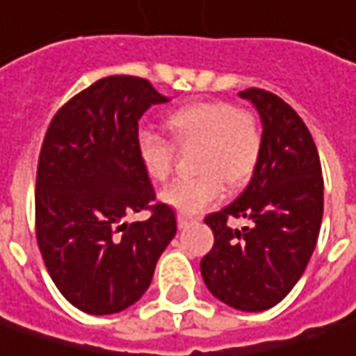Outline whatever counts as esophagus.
I'll list each match as a JSON object with an SVG mask.
<instances>
[{
  "mask_svg": "<svg viewBox=\"0 0 356 356\" xmlns=\"http://www.w3.org/2000/svg\"><path fill=\"white\" fill-rule=\"evenodd\" d=\"M195 221V218H189V216H185V213H179L177 216V225L181 229H185V227H189L191 223Z\"/></svg>",
  "mask_w": 356,
  "mask_h": 356,
  "instance_id": "esophagus-1",
  "label": "esophagus"
}]
</instances>
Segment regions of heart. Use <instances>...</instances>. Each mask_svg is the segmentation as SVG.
I'll return each mask as SVG.
<instances>
[{
  "mask_svg": "<svg viewBox=\"0 0 356 356\" xmlns=\"http://www.w3.org/2000/svg\"><path fill=\"white\" fill-rule=\"evenodd\" d=\"M169 138L143 131L136 136L140 167L153 181H167L177 149H195L193 169L199 177L181 179L163 189L161 199L185 216H197L223 197L225 183L240 187L258 169L264 135L258 116L227 100H203L181 106L165 118Z\"/></svg>",
  "mask_w": 356,
  "mask_h": 356,
  "instance_id": "obj_1",
  "label": "heart"
}]
</instances>
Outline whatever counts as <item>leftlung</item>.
<instances>
[{"label":"left lung","instance_id":"obj_1","mask_svg":"<svg viewBox=\"0 0 356 356\" xmlns=\"http://www.w3.org/2000/svg\"><path fill=\"white\" fill-rule=\"evenodd\" d=\"M240 96L261 116V157L240 197L205 218L216 241L201 260V276L221 302L261 312L284 300L314 252L323 223V169L310 131L290 104L261 88ZM234 219L248 225L234 228Z\"/></svg>","mask_w":356,"mask_h":356}]
</instances>
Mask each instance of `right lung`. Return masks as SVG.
<instances>
[{"label":"right lung","mask_w":356,"mask_h":356,"mask_svg":"<svg viewBox=\"0 0 356 356\" xmlns=\"http://www.w3.org/2000/svg\"><path fill=\"white\" fill-rule=\"evenodd\" d=\"M167 102L138 76H106L52 116L35 177V240L68 302L88 314L135 304L177 234L136 155L138 118ZM147 211L145 222L126 221Z\"/></svg>","instance_id":"right-lung-1"}]
</instances>
